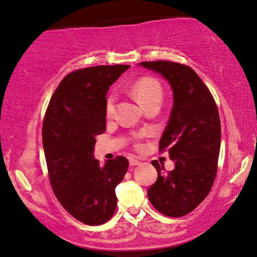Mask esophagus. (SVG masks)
Returning a JSON list of instances; mask_svg holds the SVG:
<instances>
[{"instance_id": "obj_1", "label": "esophagus", "mask_w": 257, "mask_h": 257, "mask_svg": "<svg viewBox=\"0 0 257 257\" xmlns=\"http://www.w3.org/2000/svg\"><path fill=\"white\" fill-rule=\"evenodd\" d=\"M140 163V160H138V159H136V158H134V157H132V158H129V165L130 166H138Z\"/></svg>"}]
</instances>
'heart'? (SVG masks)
Masks as SVG:
<instances>
[{"mask_svg": "<svg viewBox=\"0 0 257 257\" xmlns=\"http://www.w3.org/2000/svg\"><path fill=\"white\" fill-rule=\"evenodd\" d=\"M133 93L137 98L139 103L145 108L146 105L153 103L155 101H162L163 99V88L158 80L152 77L139 78L133 85ZM114 94H110L107 101H105V115L107 118H111L114 113ZM137 148H142V145H136Z\"/></svg>", "mask_w": 257, "mask_h": 257, "instance_id": "1", "label": "heart"}]
</instances>
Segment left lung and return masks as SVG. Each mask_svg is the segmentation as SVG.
I'll return each instance as SVG.
<instances>
[{
    "instance_id": "obj_1",
    "label": "left lung",
    "mask_w": 257,
    "mask_h": 257,
    "mask_svg": "<svg viewBox=\"0 0 257 257\" xmlns=\"http://www.w3.org/2000/svg\"><path fill=\"white\" fill-rule=\"evenodd\" d=\"M168 80L174 105L159 142V152L168 150L175 162L172 172L153 160L158 178L147 195L154 207L169 217L189 214L207 197L217 174L220 119L209 89L194 70L178 62L145 61Z\"/></svg>"
}]
</instances>
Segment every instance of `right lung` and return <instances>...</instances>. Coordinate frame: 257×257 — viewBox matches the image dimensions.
<instances>
[{
    "mask_svg": "<svg viewBox=\"0 0 257 257\" xmlns=\"http://www.w3.org/2000/svg\"><path fill=\"white\" fill-rule=\"evenodd\" d=\"M125 64L97 65L65 75L45 111L42 142L55 197L79 222L101 225L117 207L115 187L124 177L123 156L100 166L95 137L105 132V94Z\"/></svg>",
    "mask_w": 257,
    "mask_h": 257,
    "instance_id": "obj_1",
    "label": "right lung"
}]
</instances>
